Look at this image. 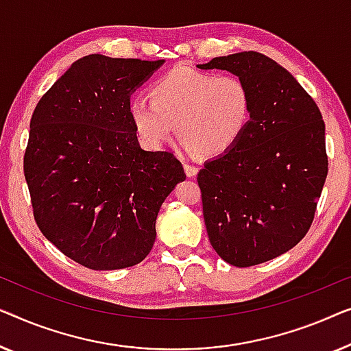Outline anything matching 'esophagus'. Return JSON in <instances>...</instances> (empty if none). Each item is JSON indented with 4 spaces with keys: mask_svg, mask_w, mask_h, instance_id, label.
<instances>
[{
    "mask_svg": "<svg viewBox=\"0 0 351 351\" xmlns=\"http://www.w3.org/2000/svg\"><path fill=\"white\" fill-rule=\"evenodd\" d=\"M184 171H186V175H187V176L192 178V176H195V175H197V171H199V169H197L195 165L184 164Z\"/></svg>",
    "mask_w": 351,
    "mask_h": 351,
    "instance_id": "esophagus-1",
    "label": "esophagus"
}]
</instances>
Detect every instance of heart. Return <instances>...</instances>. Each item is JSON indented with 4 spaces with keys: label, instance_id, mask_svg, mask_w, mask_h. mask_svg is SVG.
Segmentation results:
<instances>
[{
    "label": "heart",
    "instance_id": "1",
    "mask_svg": "<svg viewBox=\"0 0 351 351\" xmlns=\"http://www.w3.org/2000/svg\"><path fill=\"white\" fill-rule=\"evenodd\" d=\"M149 100L133 98L128 114L143 146L159 149L173 135L204 157L229 152L253 119V93L245 79L176 66L149 86Z\"/></svg>",
    "mask_w": 351,
    "mask_h": 351
}]
</instances>
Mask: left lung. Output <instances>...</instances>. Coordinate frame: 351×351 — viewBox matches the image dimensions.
Returning <instances> with one entry per match:
<instances>
[{
  "label": "left lung",
  "mask_w": 351,
  "mask_h": 351,
  "mask_svg": "<svg viewBox=\"0 0 351 351\" xmlns=\"http://www.w3.org/2000/svg\"><path fill=\"white\" fill-rule=\"evenodd\" d=\"M253 93V119L229 152L197 175L210 243L226 263L251 267L286 253L313 223L328 176L324 121L289 71L263 53L216 57Z\"/></svg>",
  "instance_id": "obj_1"
}]
</instances>
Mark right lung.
<instances>
[{"label":"right lung","mask_w":351,"mask_h":351,"mask_svg":"<svg viewBox=\"0 0 351 351\" xmlns=\"http://www.w3.org/2000/svg\"><path fill=\"white\" fill-rule=\"evenodd\" d=\"M162 63L82 57L33 111L23 173L34 221L87 269L141 263L154 245L162 204L186 180L171 152L141 149L128 114L133 90Z\"/></svg>","instance_id":"1"}]
</instances>
